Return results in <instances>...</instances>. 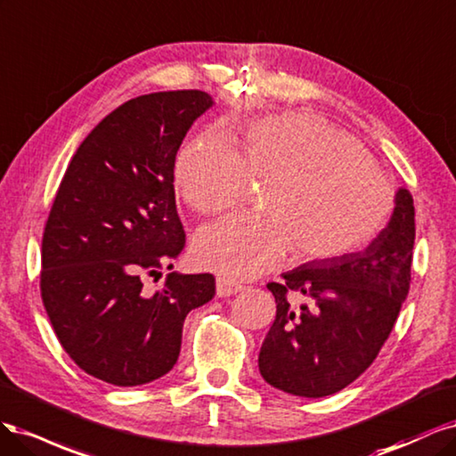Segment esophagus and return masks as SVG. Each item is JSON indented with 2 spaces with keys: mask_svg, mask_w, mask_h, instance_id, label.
I'll return each mask as SVG.
<instances>
[{
  "mask_svg": "<svg viewBox=\"0 0 456 456\" xmlns=\"http://www.w3.org/2000/svg\"><path fill=\"white\" fill-rule=\"evenodd\" d=\"M242 289H244V286H240V284H237V282L229 281V278L217 276V281H216V291H217V296H219V297H229V296H234V293H239V291H242Z\"/></svg>",
  "mask_w": 456,
  "mask_h": 456,
  "instance_id": "obj_1",
  "label": "esophagus"
}]
</instances>
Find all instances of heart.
I'll list each match as a JSON object with an SVG mask.
<instances>
[{"label": "heart", "instance_id": "obj_1", "mask_svg": "<svg viewBox=\"0 0 456 456\" xmlns=\"http://www.w3.org/2000/svg\"><path fill=\"white\" fill-rule=\"evenodd\" d=\"M232 148L207 132L174 160V187L199 214L234 207L249 180L263 212L202 225L193 256L227 278H252L281 263L328 261L371 244L390 222L395 197L362 145L324 117L288 113L244 126Z\"/></svg>", "mask_w": 456, "mask_h": 456}]
</instances>
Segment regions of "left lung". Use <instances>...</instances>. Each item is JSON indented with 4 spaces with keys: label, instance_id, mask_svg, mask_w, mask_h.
<instances>
[{
    "label": "left lung",
    "instance_id": "left-lung-1",
    "mask_svg": "<svg viewBox=\"0 0 456 456\" xmlns=\"http://www.w3.org/2000/svg\"><path fill=\"white\" fill-rule=\"evenodd\" d=\"M413 244V197L400 189L387 229L362 252L308 261L269 282L276 316L259 350L263 379L303 398H324L356 380L398 320Z\"/></svg>",
    "mask_w": 456,
    "mask_h": 456
}]
</instances>
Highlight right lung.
<instances>
[{
    "label": "right lung",
    "mask_w": 456,
    "mask_h": 456,
    "mask_svg": "<svg viewBox=\"0 0 456 456\" xmlns=\"http://www.w3.org/2000/svg\"><path fill=\"white\" fill-rule=\"evenodd\" d=\"M214 104L202 91L151 93L102 119L71 157L41 242V299L85 373L138 387L178 362L183 320L216 293L210 273L159 276L185 246L174 160Z\"/></svg>",
    "instance_id": "add662e5"
}]
</instances>
